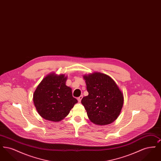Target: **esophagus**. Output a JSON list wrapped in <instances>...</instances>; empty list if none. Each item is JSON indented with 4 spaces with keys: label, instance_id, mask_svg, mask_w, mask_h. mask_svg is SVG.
Segmentation results:
<instances>
[{
    "label": "esophagus",
    "instance_id": "34e87169",
    "mask_svg": "<svg viewBox=\"0 0 161 161\" xmlns=\"http://www.w3.org/2000/svg\"><path fill=\"white\" fill-rule=\"evenodd\" d=\"M82 98H83V96H82V95H81V96H80V97L77 98V100L78 101V102H81V101L82 100Z\"/></svg>",
    "mask_w": 161,
    "mask_h": 161
}]
</instances>
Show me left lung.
Here are the masks:
<instances>
[{"mask_svg": "<svg viewBox=\"0 0 161 161\" xmlns=\"http://www.w3.org/2000/svg\"><path fill=\"white\" fill-rule=\"evenodd\" d=\"M89 95L81 103L92 123L104 125L113 123L120 114L124 103L123 93L115 81L100 72L84 75Z\"/></svg>", "mask_w": 161, "mask_h": 161, "instance_id": "8db88e82", "label": "left lung"}]
</instances>
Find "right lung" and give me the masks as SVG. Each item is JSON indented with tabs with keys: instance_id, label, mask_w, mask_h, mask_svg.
Returning <instances> with one entry per match:
<instances>
[{
	"instance_id": "right-lung-1",
	"label": "right lung",
	"mask_w": 161,
	"mask_h": 161,
	"mask_svg": "<svg viewBox=\"0 0 161 161\" xmlns=\"http://www.w3.org/2000/svg\"><path fill=\"white\" fill-rule=\"evenodd\" d=\"M67 77L51 73L38 84L33 95V101L38 114L47 121H60L70 112L77 99L72 89L66 85Z\"/></svg>"
}]
</instances>
